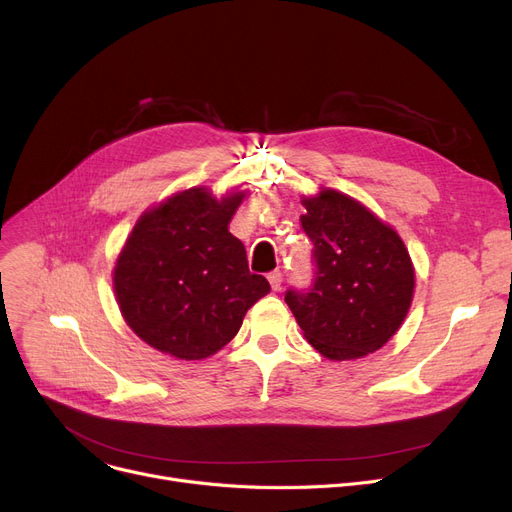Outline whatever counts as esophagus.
<instances>
[{"label":"esophagus","instance_id":"obj_1","mask_svg":"<svg viewBox=\"0 0 512 512\" xmlns=\"http://www.w3.org/2000/svg\"><path fill=\"white\" fill-rule=\"evenodd\" d=\"M267 280H270V284H272L274 290H280V286H282V272H280V270L270 272V274H267Z\"/></svg>","mask_w":512,"mask_h":512}]
</instances>
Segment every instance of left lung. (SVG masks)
Wrapping results in <instances>:
<instances>
[{
    "label": "left lung",
    "mask_w": 512,
    "mask_h": 512,
    "mask_svg": "<svg viewBox=\"0 0 512 512\" xmlns=\"http://www.w3.org/2000/svg\"><path fill=\"white\" fill-rule=\"evenodd\" d=\"M301 226L313 242V282L284 301L307 342L334 361L384 346L405 319L415 288L400 236L359 201L324 188L303 201Z\"/></svg>",
    "instance_id": "left-lung-1"
}]
</instances>
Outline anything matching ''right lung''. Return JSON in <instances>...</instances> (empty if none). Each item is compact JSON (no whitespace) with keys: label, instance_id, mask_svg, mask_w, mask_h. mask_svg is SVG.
Here are the masks:
<instances>
[{"label":"right lung","instance_id":"add662e5","mask_svg":"<svg viewBox=\"0 0 512 512\" xmlns=\"http://www.w3.org/2000/svg\"><path fill=\"white\" fill-rule=\"evenodd\" d=\"M240 199L188 188L147 211L128 236L114 270L116 299L132 332L157 351L184 361L218 353L270 292L228 230Z\"/></svg>","mask_w":512,"mask_h":512}]
</instances>
